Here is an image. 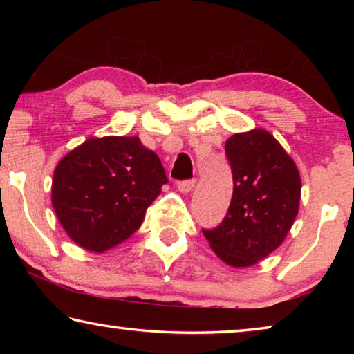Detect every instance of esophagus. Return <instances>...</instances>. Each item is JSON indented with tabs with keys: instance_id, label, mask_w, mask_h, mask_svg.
Wrapping results in <instances>:
<instances>
[{
	"instance_id": "1",
	"label": "esophagus",
	"mask_w": 354,
	"mask_h": 354,
	"mask_svg": "<svg viewBox=\"0 0 354 354\" xmlns=\"http://www.w3.org/2000/svg\"><path fill=\"white\" fill-rule=\"evenodd\" d=\"M196 181L195 179H189V181H179L178 183V190L181 192V194H190L192 190H194Z\"/></svg>"
}]
</instances>
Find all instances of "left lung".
<instances>
[{"label":"left lung","mask_w":354,"mask_h":354,"mask_svg":"<svg viewBox=\"0 0 354 354\" xmlns=\"http://www.w3.org/2000/svg\"><path fill=\"white\" fill-rule=\"evenodd\" d=\"M225 151L232 170V198L221 225L203 231L226 266L247 268L273 253L299 211L301 176L283 145L267 129L236 133Z\"/></svg>","instance_id":"1"}]
</instances>
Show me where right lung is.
I'll list each match as a JSON object with an SVG mask.
<instances>
[{
    "label": "right lung",
    "mask_w": 354,
    "mask_h": 354,
    "mask_svg": "<svg viewBox=\"0 0 354 354\" xmlns=\"http://www.w3.org/2000/svg\"><path fill=\"white\" fill-rule=\"evenodd\" d=\"M165 183L158 154L137 136L88 137L56 165L51 203L71 241L103 254L139 230Z\"/></svg>",
    "instance_id": "1"
}]
</instances>
